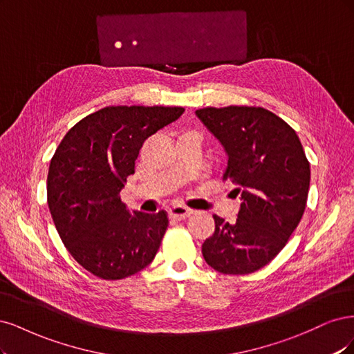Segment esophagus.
I'll return each mask as SVG.
<instances>
[{"mask_svg": "<svg viewBox=\"0 0 354 354\" xmlns=\"http://www.w3.org/2000/svg\"><path fill=\"white\" fill-rule=\"evenodd\" d=\"M189 214H192V210L184 206H174L169 209V218L170 219H176V221H184L187 219Z\"/></svg>", "mask_w": 354, "mask_h": 354, "instance_id": "obj_1", "label": "esophagus"}]
</instances>
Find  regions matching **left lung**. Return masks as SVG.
<instances>
[{
  "mask_svg": "<svg viewBox=\"0 0 354 354\" xmlns=\"http://www.w3.org/2000/svg\"><path fill=\"white\" fill-rule=\"evenodd\" d=\"M196 115L223 145V180L243 201L235 223L213 216L203 257L221 273L247 275L275 259L300 223L310 165L295 131L266 109L206 107Z\"/></svg>",
  "mask_w": 354,
  "mask_h": 354,
  "instance_id": "obj_1",
  "label": "left lung"
}]
</instances>
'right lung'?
Here are the masks:
<instances>
[{
    "instance_id": "1",
    "label": "right lung",
    "mask_w": 354,
    "mask_h": 354,
    "mask_svg": "<svg viewBox=\"0 0 354 354\" xmlns=\"http://www.w3.org/2000/svg\"><path fill=\"white\" fill-rule=\"evenodd\" d=\"M182 107L111 106L79 120L57 147L47 178L55 230L79 265L101 279H123L156 257L165 210L131 213L120 191L144 141L180 118Z\"/></svg>"
}]
</instances>
